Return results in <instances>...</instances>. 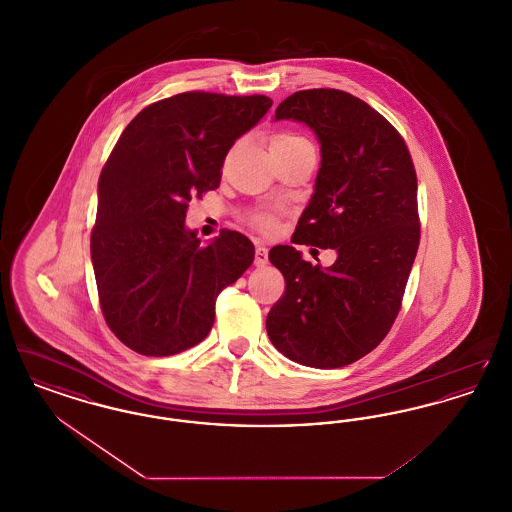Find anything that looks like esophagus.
Instances as JSON below:
<instances>
[{
  "mask_svg": "<svg viewBox=\"0 0 512 512\" xmlns=\"http://www.w3.org/2000/svg\"><path fill=\"white\" fill-rule=\"evenodd\" d=\"M268 263V249L265 245L255 247V267H265Z\"/></svg>",
  "mask_w": 512,
  "mask_h": 512,
  "instance_id": "34e87169",
  "label": "esophagus"
}]
</instances>
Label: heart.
<instances>
[{
	"instance_id": "heart-1",
	"label": "heart",
	"mask_w": 512,
	"mask_h": 512,
	"mask_svg": "<svg viewBox=\"0 0 512 512\" xmlns=\"http://www.w3.org/2000/svg\"><path fill=\"white\" fill-rule=\"evenodd\" d=\"M307 140L305 138H301V136H295V134H288V132H280V134H274L272 138H270V149L272 147H290V146H299V144H305ZM255 226H259L261 230H268V228H272L274 226V219L270 217V215H257L255 219Z\"/></svg>"
}]
</instances>
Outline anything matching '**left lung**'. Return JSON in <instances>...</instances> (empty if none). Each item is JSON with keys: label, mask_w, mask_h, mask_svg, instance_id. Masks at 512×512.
Returning <instances> with one entry per match:
<instances>
[{"label": "left lung", "mask_w": 512, "mask_h": 512, "mask_svg": "<svg viewBox=\"0 0 512 512\" xmlns=\"http://www.w3.org/2000/svg\"><path fill=\"white\" fill-rule=\"evenodd\" d=\"M274 119L307 124L320 144L315 192L292 242L338 259L322 267L292 245L270 249L286 292L268 313V338L299 365H351L386 338L401 309L420 240L413 159L390 122L341 90L295 92Z\"/></svg>", "instance_id": "1"}]
</instances>
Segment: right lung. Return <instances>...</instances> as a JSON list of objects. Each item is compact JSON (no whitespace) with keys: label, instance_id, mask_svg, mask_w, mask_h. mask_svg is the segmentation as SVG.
Returning a JSON list of instances; mask_svg holds the SVG:
<instances>
[{"label":"right lung","instance_id":"obj_1","mask_svg":"<svg viewBox=\"0 0 512 512\" xmlns=\"http://www.w3.org/2000/svg\"><path fill=\"white\" fill-rule=\"evenodd\" d=\"M270 105L184 92L140 111L111 151L90 251L103 317L132 351L167 357L205 340L219 293L251 267L244 234L222 230L201 245L184 220L192 197L219 188L226 153Z\"/></svg>","mask_w":512,"mask_h":512}]
</instances>
